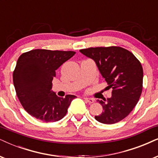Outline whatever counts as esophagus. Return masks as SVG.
<instances>
[{"label": "esophagus", "mask_w": 158, "mask_h": 158, "mask_svg": "<svg viewBox=\"0 0 158 158\" xmlns=\"http://www.w3.org/2000/svg\"><path fill=\"white\" fill-rule=\"evenodd\" d=\"M84 99H85V101H87V103H93L94 101H95V100H94L93 98H84Z\"/></svg>", "instance_id": "1"}]
</instances>
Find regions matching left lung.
<instances>
[{"mask_svg":"<svg viewBox=\"0 0 158 158\" xmlns=\"http://www.w3.org/2000/svg\"><path fill=\"white\" fill-rule=\"evenodd\" d=\"M79 52L95 61L100 73L112 89L111 97L98 100L103 111L97 121L111 125L121 121L137 104L142 92L143 69L131 52L119 47H91Z\"/></svg>","mask_w":158,"mask_h":158,"instance_id":"8db88e82","label":"left lung"}]
</instances>
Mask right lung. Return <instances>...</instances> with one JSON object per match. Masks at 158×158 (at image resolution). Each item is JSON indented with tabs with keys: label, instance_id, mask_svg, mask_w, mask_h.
Returning a JSON list of instances; mask_svg holds the SVG:
<instances>
[{
	"label": "right lung",
	"instance_id": "add662e5",
	"mask_svg": "<svg viewBox=\"0 0 158 158\" xmlns=\"http://www.w3.org/2000/svg\"><path fill=\"white\" fill-rule=\"evenodd\" d=\"M72 51L34 49L18 58L13 73L17 95L25 110L45 123L60 120L75 98L58 97L52 90L55 71L75 55Z\"/></svg>",
	"mask_w": 158,
	"mask_h": 158
}]
</instances>
